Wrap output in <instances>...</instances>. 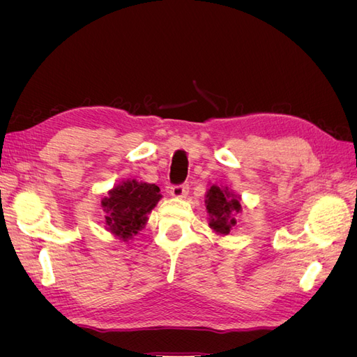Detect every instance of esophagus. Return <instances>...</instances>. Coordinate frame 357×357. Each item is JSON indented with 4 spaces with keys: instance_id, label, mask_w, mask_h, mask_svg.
Wrapping results in <instances>:
<instances>
[{
    "instance_id": "1",
    "label": "esophagus",
    "mask_w": 357,
    "mask_h": 357,
    "mask_svg": "<svg viewBox=\"0 0 357 357\" xmlns=\"http://www.w3.org/2000/svg\"><path fill=\"white\" fill-rule=\"evenodd\" d=\"M188 192H189V186L188 185H174V186L169 188V193H171L172 197H176V198L186 197Z\"/></svg>"
}]
</instances>
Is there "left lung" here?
Returning a JSON list of instances; mask_svg holds the SVG:
<instances>
[{"instance_id":"1","label":"left lung","mask_w":357,"mask_h":357,"mask_svg":"<svg viewBox=\"0 0 357 357\" xmlns=\"http://www.w3.org/2000/svg\"><path fill=\"white\" fill-rule=\"evenodd\" d=\"M207 211L210 215V228L218 234H229L236 220L234 218L235 213H240L241 204L238 198H234L228 189H220L218 186H211L207 192Z\"/></svg>"}]
</instances>
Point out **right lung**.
I'll use <instances>...</instances> for the list:
<instances>
[{"label":"right lung","mask_w":357,"mask_h":357,"mask_svg":"<svg viewBox=\"0 0 357 357\" xmlns=\"http://www.w3.org/2000/svg\"><path fill=\"white\" fill-rule=\"evenodd\" d=\"M159 199V188L155 185L137 180L122 183L113 188L101 202L105 225L116 236L128 241L146 225L147 214Z\"/></svg>","instance_id":"1"}]
</instances>
